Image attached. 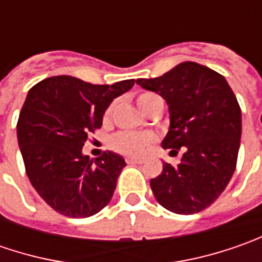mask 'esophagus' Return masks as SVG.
I'll list each match as a JSON object with an SVG mask.
<instances>
[{
    "instance_id": "1",
    "label": "esophagus",
    "mask_w": 262,
    "mask_h": 262,
    "mask_svg": "<svg viewBox=\"0 0 262 262\" xmlns=\"http://www.w3.org/2000/svg\"><path fill=\"white\" fill-rule=\"evenodd\" d=\"M126 163H129V165H141V163H144V159H138V157H128V159H126Z\"/></svg>"
}]
</instances>
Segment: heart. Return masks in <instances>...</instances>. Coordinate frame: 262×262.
<instances>
[{"label": "heart", "instance_id": "obj_1", "mask_svg": "<svg viewBox=\"0 0 262 262\" xmlns=\"http://www.w3.org/2000/svg\"><path fill=\"white\" fill-rule=\"evenodd\" d=\"M137 103L140 106V109L147 114L153 106L157 103H162V99L156 95V93H141L137 99ZM114 106L111 105L105 111V119L107 121L111 115H112ZM155 141V137L148 133H133V131H122L118 133L114 138H112V148L116 150L121 155L125 156H140L146 151L148 146Z\"/></svg>", "mask_w": 262, "mask_h": 262}]
</instances>
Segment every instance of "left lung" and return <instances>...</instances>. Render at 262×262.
<instances>
[{
  "label": "left lung",
  "instance_id": "left-lung-1",
  "mask_svg": "<svg viewBox=\"0 0 262 262\" xmlns=\"http://www.w3.org/2000/svg\"><path fill=\"white\" fill-rule=\"evenodd\" d=\"M137 84L166 100L170 126L163 148H184L178 166L163 163L150 181L157 203L176 214H194L216 201L236 169L242 118L226 78L208 67L186 61Z\"/></svg>",
  "mask_w": 262,
  "mask_h": 262
}]
</instances>
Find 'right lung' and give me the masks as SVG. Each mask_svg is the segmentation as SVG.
Returning a JSON list of instances; mask_svg holds the SVG:
<instances>
[{
	"mask_svg": "<svg viewBox=\"0 0 262 262\" xmlns=\"http://www.w3.org/2000/svg\"><path fill=\"white\" fill-rule=\"evenodd\" d=\"M133 86L134 80L109 86L55 76L29 90L17 140L30 184L59 214L84 219L109 204L125 160L112 151L93 160L81 148L111 102Z\"/></svg>",
	"mask_w": 262,
	"mask_h": 262,
	"instance_id": "right-lung-1",
	"label": "right lung"
}]
</instances>
